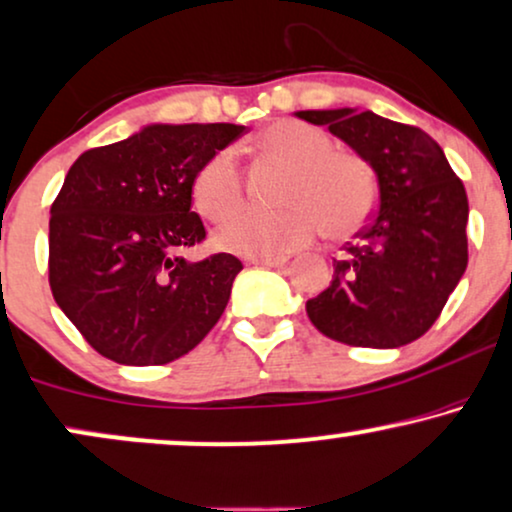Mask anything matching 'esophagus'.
<instances>
[{"instance_id": "esophagus-1", "label": "esophagus", "mask_w": 512, "mask_h": 512, "mask_svg": "<svg viewBox=\"0 0 512 512\" xmlns=\"http://www.w3.org/2000/svg\"><path fill=\"white\" fill-rule=\"evenodd\" d=\"M252 264H264V267H283L288 262L286 255H276V257H252Z\"/></svg>"}]
</instances>
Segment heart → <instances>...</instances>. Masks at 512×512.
<instances>
[{"instance_id": "heart-1", "label": "heart", "mask_w": 512, "mask_h": 512, "mask_svg": "<svg viewBox=\"0 0 512 512\" xmlns=\"http://www.w3.org/2000/svg\"><path fill=\"white\" fill-rule=\"evenodd\" d=\"M264 153L293 167L283 186V210H245L217 234L219 248L248 257H274L328 236L357 234L373 215L378 189L371 165L357 153L333 151L323 129L278 120L257 137ZM196 210L224 222L243 203V177L236 153L222 148L205 160L191 184Z\"/></svg>"}]
</instances>
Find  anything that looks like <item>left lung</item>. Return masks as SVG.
Masks as SVG:
<instances>
[{
    "label": "left lung",
    "instance_id": "1",
    "mask_svg": "<svg viewBox=\"0 0 512 512\" xmlns=\"http://www.w3.org/2000/svg\"><path fill=\"white\" fill-rule=\"evenodd\" d=\"M354 148L378 179V210L307 300L326 338L392 349L428 333L468 267V196L435 139L371 111H297Z\"/></svg>",
    "mask_w": 512,
    "mask_h": 512
}]
</instances>
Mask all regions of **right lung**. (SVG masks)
<instances>
[{
    "label": "right lung",
    "mask_w": 512,
    "mask_h": 512,
    "mask_svg": "<svg viewBox=\"0 0 512 512\" xmlns=\"http://www.w3.org/2000/svg\"><path fill=\"white\" fill-rule=\"evenodd\" d=\"M241 125H148L75 160L49 219V286L101 357L163 366L189 354L224 314L241 260L189 262L205 238L191 184Z\"/></svg>",
    "instance_id": "1"
}]
</instances>
